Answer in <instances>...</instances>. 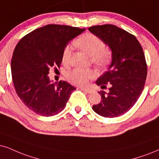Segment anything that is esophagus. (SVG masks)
Instances as JSON below:
<instances>
[{"mask_svg": "<svg viewBox=\"0 0 159 159\" xmlns=\"http://www.w3.org/2000/svg\"><path fill=\"white\" fill-rule=\"evenodd\" d=\"M81 90H83L84 92H86V93H89V94H91V93H92V92H93L92 89H86V88H84V87H82Z\"/></svg>", "mask_w": 159, "mask_h": 159, "instance_id": "1", "label": "esophagus"}]
</instances>
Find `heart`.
I'll return each mask as SVG.
<instances>
[{
	"mask_svg": "<svg viewBox=\"0 0 159 159\" xmlns=\"http://www.w3.org/2000/svg\"><path fill=\"white\" fill-rule=\"evenodd\" d=\"M75 43L78 48L90 55L91 61L96 67L103 68L111 61L112 56L111 50L105 47L103 40L94 34H84L75 40ZM71 56V48L67 46L64 49L61 56V61L64 65H70ZM94 76L93 70L75 68L67 73V78L75 85L84 86L87 84L89 80L93 79Z\"/></svg>",
	"mask_w": 159,
	"mask_h": 159,
	"instance_id": "heart-1",
	"label": "heart"
}]
</instances>
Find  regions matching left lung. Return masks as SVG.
<instances>
[{
	"mask_svg": "<svg viewBox=\"0 0 159 159\" xmlns=\"http://www.w3.org/2000/svg\"><path fill=\"white\" fill-rule=\"evenodd\" d=\"M89 30L112 51L111 65L96 81L102 89L110 86L109 92H98L101 101L92 109L104 117L119 116L133 107L144 89L148 67L143 49L135 36L116 25H94Z\"/></svg>",
	"mask_w": 159,
	"mask_h": 159,
	"instance_id": "8db88e82",
	"label": "left lung"
}]
</instances>
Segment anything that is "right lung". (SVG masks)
<instances>
[{"instance_id":"1","label":"right lung","mask_w":159,"mask_h":159,"mask_svg":"<svg viewBox=\"0 0 159 159\" xmlns=\"http://www.w3.org/2000/svg\"><path fill=\"white\" fill-rule=\"evenodd\" d=\"M85 29L50 24L26 34L14 51L11 76L17 95L30 110L50 116L64 109L75 88L66 81L52 83L50 69L60 67L67 43Z\"/></svg>"}]
</instances>
